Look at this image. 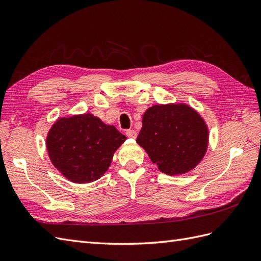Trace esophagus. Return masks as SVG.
<instances>
[{
    "instance_id": "1",
    "label": "esophagus",
    "mask_w": 261,
    "mask_h": 261,
    "mask_svg": "<svg viewBox=\"0 0 261 261\" xmlns=\"http://www.w3.org/2000/svg\"><path fill=\"white\" fill-rule=\"evenodd\" d=\"M125 135L128 138H131V139H136L137 138V132L135 130H126L125 131Z\"/></svg>"
}]
</instances>
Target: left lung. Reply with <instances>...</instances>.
I'll return each instance as SVG.
<instances>
[{
	"label": "left lung",
	"mask_w": 261,
	"mask_h": 261,
	"mask_svg": "<svg viewBox=\"0 0 261 261\" xmlns=\"http://www.w3.org/2000/svg\"><path fill=\"white\" fill-rule=\"evenodd\" d=\"M137 142L160 171L168 175L184 174L204 158L208 128L188 105H154L144 112Z\"/></svg>",
	"instance_id": "8db88e82"
}]
</instances>
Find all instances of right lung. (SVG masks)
<instances>
[{
	"label": "right lung",
	"instance_id": "add662e5",
	"mask_svg": "<svg viewBox=\"0 0 261 261\" xmlns=\"http://www.w3.org/2000/svg\"><path fill=\"white\" fill-rule=\"evenodd\" d=\"M126 137L91 113L61 118L46 138L51 163L73 183H90L109 169Z\"/></svg>",
	"mask_w": 261,
	"mask_h": 261
}]
</instances>
